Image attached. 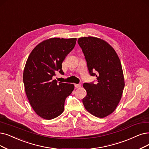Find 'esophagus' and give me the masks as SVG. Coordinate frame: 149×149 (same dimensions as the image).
Wrapping results in <instances>:
<instances>
[{
    "label": "esophagus",
    "mask_w": 149,
    "mask_h": 149,
    "mask_svg": "<svg viewBox=\"0 0 149 149\" xmlns=\"http://www.w3.org/2000/svg\"><path fill=\"white\" fill-rule=\"evenodd\" d=\"M74 87L76 88H80L81 87V84H74Z\"/></svg>",
    "instance_id": "1"
}]
</instances>
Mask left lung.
<instances>
[{"instance_id":"left-lung-1","label":"left lung","mask_w":149,"mask_h":149,"mask_svg":"<svg viewBox=\"0 0 149 149\" xmlns=\"http://www.w3.org/2000/svg\"><path fill=\"white\" fill-rule=\"evenodd\" d=\"M78 43L84 53L89 73L96 76L97 83H84L87 95L82 99L91 114L104 118L115 111L125 86L119 58L114 48L103 39L81 37Z\"/></svg>"}]
</instances>
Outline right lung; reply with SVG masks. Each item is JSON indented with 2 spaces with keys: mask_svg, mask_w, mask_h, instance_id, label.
<instances>
[{
  "mask_svg": "<svg viewBox=\"0 0 149 149\" xmlns=\"http://www.w3.org/2000/svg\"><path fill=\"white\" fill-rule=\"evenodd\" d=\"M76 38H51L41 41L29 56L23 72L27 97L36 114L46 120L60 116L73 84L57 82L52 77L63 74L62 63L76 45Z\"/></svg>",
  "mask_w": 149,
  "mask_h": 149,
  "instance_id": "1",
  "label": "right lung"
}]
</instances>
